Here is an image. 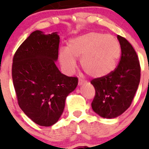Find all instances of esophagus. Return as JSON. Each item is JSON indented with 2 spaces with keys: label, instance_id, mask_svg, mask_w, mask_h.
I'll return each mask as SVG.
<instances>
[{
  "label": "esophagus",
  "instance_id": "esophagus-1",
  "mask_svg": "<svg viewBox=\"0 0 149 149\" xmlns=\"http://www.w3.org/2000/svg\"><path fill=\"white\" fill-rule=\"evenodd\" d=\"M86 82H87V80H85L84 79H82V78H78V85H79L83 84V83H86Z\"/></svg>",
  "mask_w": 149,
  "mask_h": 149
}]
</instances>
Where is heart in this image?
Returning <instances> with one entry per match:
<instances>
[{"label": "heart", "mask_w": 149, "mask_h": 149, "mask_svg": "<svg viewBox=\"0 0 149 149\" xmlns=\"http://www.w3.org/2000/svg\"><path fill=\"white\" fill-rule=\"evenodd\" d=\"M120 54V46L111 35L92 31L73 38L66 48L59 50V61L66 72L76 67L75 59H80L82 69L92 78L109 75L115 69Z\"/></svg>", "instance_id": "obj_1"}]
</instances>
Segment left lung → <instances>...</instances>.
<instances>
[{"instance_id": "obj_1", "label": "left lung", "mask_w": 149, "mask_h": 149, "mask_svg": "<svg viewBox=\"0 0 149 149\" xmlns=\"http://www.w3.org/2000/svg\"><path fill=\"white\" fill-rule=\"evenodd\" d=\"M117 38L121 48L118 65L107 76L90 82L95 89L92 109L106 118L118 117L130 107L141 77L139 60L134 49L124 37L118 35Z\"/></svg>"}]
</instances>
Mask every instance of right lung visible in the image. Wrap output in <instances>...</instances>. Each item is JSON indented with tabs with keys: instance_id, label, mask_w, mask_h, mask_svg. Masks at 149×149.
<instances>
[{
	"instance_id": "add662e5",
	"label": "right lung",
	"mask_w": 149,
	"mask_h": 149,
	"mask_svg": "<svg viewBox=\"0 0 149 149\" xmlns=\"http://www.w3.org/2000/svg\"><path fill=\"white\" fill-rule=\"evenodd\" d=\"M59 36L35 31L21 44L13 59L12 76L17 102L35 123L48 127L57 122L65 100L78 85L77 77L59 71Z\"/></svg>"
}]
</instances>
